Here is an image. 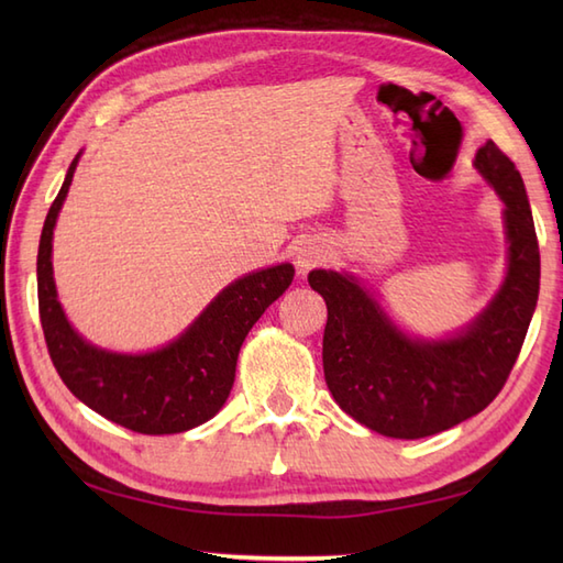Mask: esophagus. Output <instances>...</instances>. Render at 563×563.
I'll return each mask as SVG.
<instances>
[{
	"mask_svg": "<svg viewBox=\"0 0 563 563\" xmlns=\"http://www.w3.org/2000/svg\"><path fill=\"white\" fill-rule=\"evenodd\" d=\"M327 261V251L321 249L317 242H305L300 249H297V271L300 273H307L309 268L319 266V263Z\"/></svg>",
	"mask_w": 563,
	"mask_h": 563,
	"instance_id": "esophagus-1",
	"label": "esophagus"
}]
</instances>
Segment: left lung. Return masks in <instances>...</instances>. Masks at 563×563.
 Instances as JSON below:
<instances>
[{
    "mask_svg": "<svg viewBox=\"0 0 563 563\" xmlns=\"http://www.w3.org/2000/svg\"><path fill=\"white\" fill-rule=\"evenodd\" d=\"M476 169L506 202L508 275L486 312L448 341H413L349 275L312 271L324 297V377L341 409L387 438L435 435L492 404L516 365L540 295V244L522 176L496 142Z\"/></svg>",
    "mask_w": 563,
    "mask_h": 563,
    "instance_id": "obj_1",
    "label": "left lung"
}]
</instances>
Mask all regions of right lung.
Wrapping results in <instances>:
<instances>
[{
	"mask_svg": "<svg viewBox=\"0 0 563 563\" xmlns=\"http://www.w3.org/2000/svg\"><path fill=\"white\" fill-rule=\"evenodd\" d=\"M53 200L38 244V312L47 353L67 389L97 413L145 435H169L206 423L234 385L236 355L246 333L290 288L295 268L280 263L234 280L208 305L184 336L162 351L121 355L93 349L67 324L53 283V227L75 176Z\"/></svg>",
	"mask_w": 563,
	"mask_h": 563,
	"instance_id": "obj_1",
	"label": "right lung"
}]
</instances>
